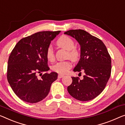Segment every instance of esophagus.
<instances>
[{"instance_id": "1", "label": "esophagus", "mask_w": 125, "mask_h": 125, "mask_svg": "<svg viewBox=\"0 0 125 125\" xmlns=\"http://www.w3.org/2000/svg\"><path fill=\"white\" fill-rule=\"evenodd\" d=\"M63 77H64V75L62 74H59L58 75V77L59 78V79H61V78H62Z\"/></svg>"}]
</instances>
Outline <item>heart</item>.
Returning <instances> with one entry per match:
<instances>
[{
  "label": "heart",
  "mask_w": 125,
  "mask_h": 125,
  "mask_svg": "<svg viewBox=\"0 0 125 125\" xmlns=\"http://www.w3.org/2000/svg\"><path fill=\"white\" fill-rule=\"evenodd\" d=\"M57 45L59 47L68 51L67 57L72 60L76 61L80 57V51L75 46V43L72 39L66 35H63L60 37L56 42ZM46 57L49 61L52 62L54 60L55 55L53 48L49 46L46 51ZM72 67V63L70 61L58 62L52 66V70L54 71L61 74H64Z\"/></svg>",
  "instance_id": "obj_1"
}]
</instances>
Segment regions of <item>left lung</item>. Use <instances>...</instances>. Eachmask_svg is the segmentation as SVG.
Listing matches in <instances>:
<instances>
[{"label":"left lung","mask_w":125,"mask_h":125,"mask_svg":"<svg viewBox=\"0 0 125 125\" xmlns=\"http://www.w3.org/2000/svg\"><path fill=\"white\" fill-rule=\"evenodd\" d=\"M64 33L75 39L81 46L80 59L73 71L85 73L83 80L72 77L68 92L80 101L92 100L103 92L110 77V55L101 40L83 30H71Z\"/></svg>","instance_id":"1"}]
</instances>
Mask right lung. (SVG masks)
<instances>
[{
    "mask_svg": "<svg viewBox=\"0 0 125 125\" xmlns=\"http://www.w3.org/2000/svg\"><path fill=\"white\" fill-rule=\"evenodd\" d=\"M60 32L33 33L21 39L11 52L7 80L14 93L23 101L35 103L44 99L49 94L52 83L57 79L58 74L54 72H46L40 79L37 75L49 70L46 51L51 41Z\"/></svg>",
    "mask_w": 125,
    "mask_h": 125,
    "instance_id": "add662e5",
    "label": "right lung"
}]
</instances>
